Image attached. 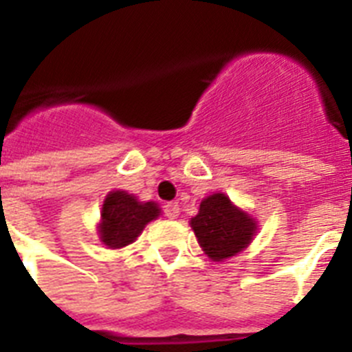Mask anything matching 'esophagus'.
<instances>
[{
    "instance_id": "esophagus-1",
    "label": "esophagus",
    "mask_w": 352,
    "mask_h": 352,
    "mask_svg": "<svg viewBox=\"0 0 352 352\" xmlns=\"http://www.w3.org/2000/svg\"><path fill=\"white\" fill-rule=\"evenodd\" d=\"M164 210H166L167 219L176 220L179 217V204L178 203H167L166 206H164Z\"/></svg>"
}]
</instances>
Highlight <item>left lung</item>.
I'll return each instance as SVG.
<instances>
[{"label":"left lung","instance_id":"8db88e82","mask_svg":"<svg viewBox=\"0 0 352 352\" xmlns=\"http://www.w3.org/2000/svg\"><path fill=\"white\" fill-rule=\"evenodd\" d=\"M190 227L204 254L214 263H222L252 243L259 223L248 211L236 206L229 195L214 192L201 201Z\"/></svg>","mask_w":352,"mask_h":352}]
</instances>
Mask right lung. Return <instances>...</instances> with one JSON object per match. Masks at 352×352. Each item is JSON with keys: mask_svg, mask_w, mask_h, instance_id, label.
Segmentation results:
<instances>
[{"mask_svg": "<svg viewBox=\"0 0 352 352\" xmlns=\"http://www.w3.org/2000/svg\"><path fill=\"white\" fill-rule=\"evenodd\" d=\"M160 214L162 210L155 201L144 203L126 190H111L102 204L96 232L107 248L129 247Z\"/></svg>", "mask_w": 352, "mask_h": 352, "instance_id": "1", "label": "right lung"}]
</instances>
